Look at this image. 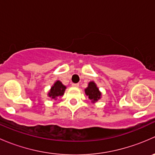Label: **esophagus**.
Listing matches in <instances>:
<instances>
[{
    "mask_svg": "<svg viewBox=\"0 0 155 155\" xmlns=\"http://www.w3.org/2000/svg\"><path fill=\"white\" fill-rule=\"evenodd\" d=\"M79 83H72V86L73 87H79Z\"/></svg>",
    "mask_w": 155,
    "mask_h": 155,
    "instance_id": "esophagus-1",
    "label": "esophagus"
}]
</instances>
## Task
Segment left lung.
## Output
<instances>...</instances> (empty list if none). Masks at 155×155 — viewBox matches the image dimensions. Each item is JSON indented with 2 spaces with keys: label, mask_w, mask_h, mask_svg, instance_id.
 <instances>
[{
  "label": "left lung",
  "mask_w": 155,
  "mask_h": 155,
  "mask_svg": "<svg viewBox=\"0 0 155 155\" xmlns=\"http://www.w3.org/2000/svg\"><path fill=\"white\" fill-rule=\"evenodd\" d=\"M85 91L87 96H88L89 99L91 100L93 102L98 101L101 98V93L99 91V89L94 82H89L88 86L85 88Z\"/></svg>",
  "instance_id": "1"
}]
</instances>
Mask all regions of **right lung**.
Returning a JSON list of instances; mask_svg holds the SVG:
<instances>
[{
  "label": "right lung",
  "mask_w": 155,
  "mask_h": 155,
  "mask_svg": "<svg viewBox=\"0 0 155 155\" xmlns=\"http://www.w3.org/2000/svg\"><path fill=\"white\" fill-rule=\"evenodd\" d=\"M65 89H66V87L60 81H57L54 84V85L51 87V90L48 92V97L53 98V99H55L58 97L62 96Z\"/></svg>",
  "instance_id": "1"
}]
</instances>
